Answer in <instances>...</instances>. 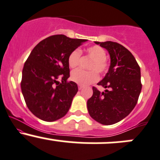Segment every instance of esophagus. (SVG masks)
<instances>
[{"instance_id": "esophagus-1", "label": "esophagus", "mask_w": 160, "mask_h": 160, "mask_svg": "<svg viewBox=\"0 0 160 160\" xmlns=\"http://www.w3.org/2000/svg\"><path fill=\"white\" fill-rule=\"evenodd\" d=\"M83 86H81V85H78V89H79V90H82V89H83Z\"/></svg>"}]
</instances>
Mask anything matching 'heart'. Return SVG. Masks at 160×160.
I'll list each match as a JSON object with an SVG mask.
<instances>
[{
  "mask_svg": "<svg viewBox=\"0 0 160 160\" xmlns=\"http://www.w3.org/2000/svg\"><path fill=\"white\" fill-rule=\"evenodd\" d=\"M86 53L87 56L93 59L89 65V69L93 70L85 71L81 69H77L73 70L70 75L71 80L80 85H87L94 83L99 78L97 71L100 73H104L109 69V63L106 58L107 53L101 47L97 45L90 47L86 50ZM80 56L81 52L79 49H75L70 52L67 58V63L70 68H75L78 66Z\"/></svg>",
  "mask_w": 160,
  "mask_h": 160,
  "instance_id": "heart-1",
  "label": "heart"
}]
</instances>
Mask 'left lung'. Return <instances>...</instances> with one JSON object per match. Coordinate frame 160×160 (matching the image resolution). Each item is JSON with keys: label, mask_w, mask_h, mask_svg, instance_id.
<instances>
[{"label": "left lung", "mask_w": 160, "mask_h": 160, "mask_svg": "<svg viewBox=\"0 0 160 160\" xmlns=\"http://www.w3.org/2000/svg\"><path fill=\"white\" fill-rule=\"evenodd\" d=\"M108 50L110 66L108 73L97 84L107 90L100 93L93 87L87 100L90 117L103 125H112L129 115L137 105L142 89L140 67L133 55L117 42H97Z\"/></svg>", "instance_id": "1"}]
</instances>
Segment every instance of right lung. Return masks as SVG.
Returning <instances> with one entry per match:
<instances>
[{
    "label": "right lung",
    "instance_id": "add662e5",
    "mask_svg": "<svg viewBox=\"0 0 160 160\" xmlns=\"http://www.w3.org/2000/svg\"><path fill=\"white\" fill-rule=\"evenodd\" d=\"M85 41L63 34L48 37L36 45L25 62L21 91L28 109L40 120L53 122L68 112L78 87L74 82L67 81V58Z\"/></svg>",
    "mask_w": 160,
    "mask_h": 160
}]
</instances>
